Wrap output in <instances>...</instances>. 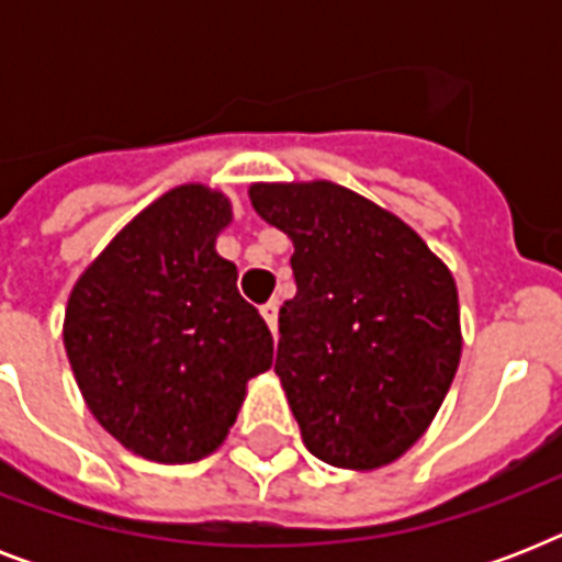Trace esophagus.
I'll use <instances>...</instances> for the list:
<instances>
[{"label": "esophagus", "instance_id": "esophagus-1", "mask_svg": "<svg viewBox=\"0 0 562 562\" xmlns=\"http://www.w3.org/2000/svg\"><path fill=\"white\" fill-rule=\"evenodd\" d=\"M262 317L268 321V326H271V333L277 335V324H280V303H265L262 306Z\"/></svg>", "mask_w": 562, "mask_h": 562}]
</instances>
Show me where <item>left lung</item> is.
Wrapping results in <instances>:
<instances>
[{
    "instance_id": "obj_1",
    "label": "left lung",
    "mask_w": 562,
    "mask_h": 562,
    "mask_svg": "<svg viewBox=\"0 0 562 562\" xmlns=\"http://www.w3.org/2000/svg\"><path fill=\"white\" fill-rule=\"evenodd\" d=\"M294 245L277 375L303 443L341 470L387 467L426 435L461 364L458 285L400 215L333 180L254 183Z\"/></svg>"
}]
</instances>
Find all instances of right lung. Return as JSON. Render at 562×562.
Returning a JSON list of instances; mask_svg holds the SVG:
<instances>
[{
  "label": "right lung",
  "instance_id": "add662e5",
  "mask_svg": "<svg viewBox=\"0 0 562 562\" xmlns=\"http://www.w3.org/2000/svg\"><path fill=\"white\" fill-rule=\"evenodd\" d=\"M233 201L183 183L148 203L69 291L64 347L99 426L157 463L212 454L247 382L271 370L273 338L215 250Z\"/></svg>",
  "mask_w": 562,
  "mask_h": 562
}]
</instances>
